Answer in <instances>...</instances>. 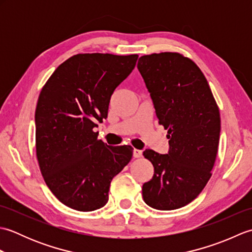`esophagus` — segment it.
Instances as JSON below:
<instances>
[{
    "instance_id": "1",
    "label": "esophagus",
    "mask_w": 252,
    "mask_h": 252,
    "mask_svg": "<svg viewBox=\"0 0 252 252\" xmlns=\"http://www.w3.org/2000/svg\"><path fill=\"white\" fill-rule=\"evenodd\" d=\"M142 156H143L142 151H140V149H136V148L133 149V157H134V158H141Z\"/></svg>"
}]
</instances>
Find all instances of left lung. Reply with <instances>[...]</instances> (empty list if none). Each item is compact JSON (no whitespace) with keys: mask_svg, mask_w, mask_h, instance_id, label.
Returning <instances> with one entry per match:
<instances>
[{"mask_svg":"<svg viewBox=\"0 0 252 252\" xmlns=\"http://www.w3.org/2000/svg\"><path fill=\"white\" fill-rule=\"evenodd\" d=\"M137 69L170 140L168 154L143 153L154 165L153 179L143 184V198L157 210H174L194 200L211 178L220 112L207 79L189 58L179 53L145 55Z\"/></svg>","mask_w":252,"mask_h":252,"instance_id":"8db88e82","label":"left lung"}]
</instances>
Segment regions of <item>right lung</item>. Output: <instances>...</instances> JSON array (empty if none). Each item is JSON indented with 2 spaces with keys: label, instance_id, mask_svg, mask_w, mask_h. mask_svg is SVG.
Masks as SVG:
<instances>
[{
  "label": "right lung",
  "instance_id": "add662e5",
  "mask_svg": "<svg viewBox=\"0 0 252 252\" xmlns=\"http://www.w3.org/2000/svg\"><path fill=\"white\" fill-rule=\"evenodd\" d=\"M137 55L78 54L63 62L42 89L35 109V147L46 185L63 205L94 211L108 201L111 180L130 162V145L98 140L116 88Z\"/></svg>",
  "mask_w": 252,
  "mask_h": 252
}]
</instances>
